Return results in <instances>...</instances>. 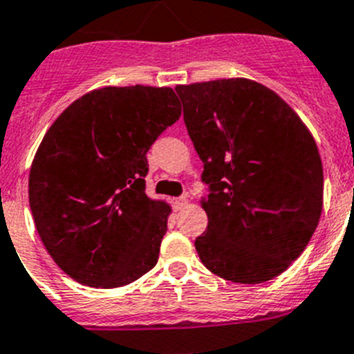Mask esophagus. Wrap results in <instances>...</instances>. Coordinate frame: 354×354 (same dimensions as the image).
<instances>
[{"mask_svg":"<svg viewBox=\"0 0 354 354\" xmlns=\"http://www.w3.org/2000/svg\"><path fill=\"white\" fill-rule=\"evenodd\" d=\"M187 204H188V198L187 197H178V198H174V201H173V207L176 209V211L183 209Z\"/></svg>","mask_w":354,"mask_h":354,"instance_id":"1","label":"esophagus"}]
</instances>
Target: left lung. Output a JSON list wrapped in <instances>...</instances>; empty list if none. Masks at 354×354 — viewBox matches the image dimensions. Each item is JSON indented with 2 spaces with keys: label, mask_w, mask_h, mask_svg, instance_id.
<instances>
[{
  "label": "left lung",
  "mask_w": 354,
  "mask_h": 354,
  "mask_svg": "<svg viewBox=\"0 0 354 354\" xmlns=\"http://www.w3.org/2000/svg\"><path fill=\"white\" fill-rule=\"evenodd\" d=\"M176 93L209 187L198 257L230 282L275 279L306 249L322 214L313 136L275 91L250 79L176 86Z\"/></svg>",
  "instance_id": "obj_1"
}]
</instances>
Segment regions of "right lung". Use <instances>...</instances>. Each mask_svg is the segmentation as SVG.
Wrapping results in <instances>:
<instances>
[{"instance_id":"add662e5","label":"right lung","mask_w":354,"mask_h":354,"mask_svg":"<svg viewBox=\"0 0 354 354\" xmlns=\"http://www.w3.org/2000/svg\"><path fill=\"white\" fill-rule=\"evenodd\" d=\"M180 115L171 88L107 86L77 98L46 131L29 205L46 250L75 282L114 289L157 264L171 207L147 197V152Z\"/></svg>"}]
</instances>
